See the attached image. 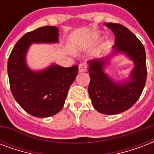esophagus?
I'll return each instance as SVG.
<instances>
[{"instance_id":"34e87169","label":"esophagus","mask_w":154,"mask_h":154,"mask_svg":"<svg viewBox=\"0 0 154 154\" xmlns=\"http://www.w3.org/2000/svg\"><path fill=\"white\" fill-rule=\"evenodd\" d=\"M86 71V66L84 64H80L79 65V72H83Z\"/></svg>"}]
</instances>
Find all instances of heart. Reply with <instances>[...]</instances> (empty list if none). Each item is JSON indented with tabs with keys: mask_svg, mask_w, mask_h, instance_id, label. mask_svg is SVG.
I'll use <instances>...</instances> for the list:
<instances>
[{
	"mask_svg": "<svg viewBox=\"0 0 154 154\" xmlns=\"http://www.w3.org/2000/svg\"><path fill=\"white\" fill-rule=\"evenodd\" d=\"M99 39H100V37H99L98 35L94 34L93 35V37H92V40H93L94 42H97Z\"/></svg>",
	"mask_w": 154,
	"mask_h": 154,
	"instance_id": "b5f03b06",
	"label": "heart"
}]
</instances>
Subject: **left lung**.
Wrapping results in <instances>:
<instances>
[{
  "instance_id": "obj_1",
  "label": "left lung",
  "mask_w": 154,
  "mask_h": 154,
  "mask_svg": "<svg viewBox=\"0 0 154 154\" xmlns=\"http://www.w3.org/2000/svg\"><path fill=\"white\" fill-rule=\"evenodd\" d=\"M115 35L112 51L104 57L89 60L90 77L89 95L94 109L103 114H118L131 108L141 96L146 85V51L143 45L126 27L119 24L105 23ZM117 54H124L134 62L128 79L117 82L110 78L105 69Z\"/></svg>"
}]
</instances>
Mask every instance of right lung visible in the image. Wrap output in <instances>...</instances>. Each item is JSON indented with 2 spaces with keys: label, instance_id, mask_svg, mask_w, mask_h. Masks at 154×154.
<instances>
[{
  "label": "right lung",
  "instance_id": "1",
  "mask_svg": "<svg viewBox=\"0 0 154 154\" xmlns=\"http://www.w3.org/2000/svg\"><path fill=\"white\" fill-rule=\"evenodd\" d=\"M58 37L57 27L37 29L17 42L8 57V75L13 97L34 117H49L60 112L78 73L77 65L65 68L53 63L38 71L28 66L26 55L32 44H55L59 42Z\"/></svg>",
  "mask_w": 154,
  "mask_h": 154
}]
</instances>
